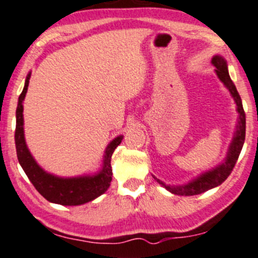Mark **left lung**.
I'll use <instances>...</instances> for the list:
<instances>
[{"label":"left lung","mask_w":258,"mask_h":258,"mask_svg":"<svg viewBox=\"0 0 258 258\" xmlns=\"http://www.w3.org/2000/svg\"><path fill=\"white\" fill-rule=\"evenodd\" d=\"M212 65L215 68L214 70L215 75H217L218 79L220 80L221 84L225 86L226 90L229 91L230 96L232 97V99H234L235 102V106H236L237 120H236V125H235L234 135H232V139L230 141V145L228 148V152H226L225 159L219 163V165L215 166V167L209 168V170L199 173L198 176H196L195 178L185 182V183L166 184L165 182L161 181V179H159L157 177H155L154 174H152V177L156 179L157 183L161 184L165 189H167L168 192H171L172 195L197 196V195H201V193L207 192V190L212 189V188H215L218 187V185H220L226 178H228L229 174L231 173L235 163H236L237 159H239V155L241 152V149H242L243 146V143H245V132H246L245 112H243L242 102H241L239 92H237L234 82H232L231 79H230L228 62H226L225 57L217 54L212 57Z\"/></svg>","instance_id":"1"}]
</instances>
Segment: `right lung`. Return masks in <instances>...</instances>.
Listing matches in <instances>:
<instances>
[{"instance_id": "right-lung-1", "label": "right lung", "mask_w": 258, "mask_h": 258, "mask_svg": "<svg viewBox=\"0 0 258 258\" xmlns=\"http://www.w3.org/2000/svg\"><path fill=\"white\" fill-rule=\"evenodd\" d=\"M32 73L26 77L24 88L18 98V106L16 110V149L19 165L28 176L35 189L46 201L60 206H81L95 201L103 195L109 188L112 181V155L119 144L123 140V135H118L110 141L104 150L102 157V165L95 172L80 174L74 177H61L44 170L33 157L29 151L24 137V118H23V101L28 91L29 79Z\"/></svg>"}]
</instances>
